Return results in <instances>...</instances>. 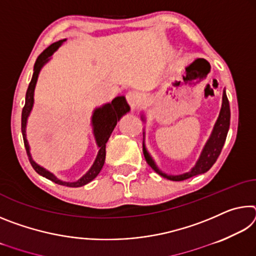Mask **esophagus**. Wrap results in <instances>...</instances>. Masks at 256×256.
<instances>
[{
  "label": "esophagus",
  "instance_id": "1",
  "mask_svg": "<svg viewBox=\"0 0 256 256\" xmlns=\"http://www.w3.org/2000/svg\"><path fill=\"white\" fill-rule=\"evenodd\" d=\"M126 100L132 110H136V108L140 105V97H138V94L136 92H133V90L126 94Z\"/></svg>",
  "mask_w": 256,
  "mask_h": 256
}]
</instances>
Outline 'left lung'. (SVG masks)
<instances>
[{
	"label": "left lung",
	"instance_id": "left-lung-1",
	"mask_svg": "<svg viewBox=\"0 0 256 256\" xmlns=\"http://www.w3.org/2000/svg\"><path fill=\"white\" fill-rule=\"evenodd\" d=\"M141 120L146 122V116L144 112L141 114ZM229 124H230V108H229V102L226 94V90H224L222 92V110H220L219 116L216 118L214 130L210 134L209 138H208L204 146L201 151L200 157H198V162L196 164L190 168V170L183 172V174L180 175H168L166 172H164L160 168L157 166V164L154 160V158L151 157V154H149V151L146 150V144H144V158L148 162L149 166L152 168V170L159 174L160 176L164 177V178L170 180H175V182H180V180H188L190 177L200 175V174H204L210 168L214 166V164L216 162L218 159L220 152H222V149L224 144V141H226L227 138V133L229 130Z\"/></svg>",
	"mask_w": 256,
	"mask_h": 256
}]
</instances>
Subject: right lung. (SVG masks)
<instances>
[{"label":"right lung","instance_id":"add662e5","mask_svg":"<svg viewBox=\"0 0 256 256\" xmlns=\"http://www.w3.org/2000/svg\"><path fill=\"white\" fill-rule=\"evenodd\" d=\"M66 40H58L47 47V48L42 52L40 56H38L36 63H34V74L32 78V81H30V84L28 86L27 92H26V102L22 110V116H21V131H22L24 142L26 151H27L29 162L32 164L34 170H36L38 174L42 175V177H46L47 180L54 182L56 184L68 186V188H80V186H84L86 184L90 183V182L96 178L99 172H100L104 164H105L106 144L108 138H110L112 132L114 131L116 124H118V120L122 118V116H124L126 112H130V106L126 102V99H125L124 96H118L112 99V102H107L100 107L94 108L92 116V133H94V140H96V144L99 150H98L96 159H94V164H92V167H90L89 170L86 172L84 175H82V177H80L78 180L64 182L62 180L58 178L53 172L47 170L46 168H44L34 162L32 157V154H30V146L27 140V123H28V118L30 112H32V107H34V88H36L38 76H40L42 66H44L46 63L50 62V60L52 58V55L58 50V47H60V45H62Z\"/></svg>","mask_w":256,"mask_h":256}]
</instances>
